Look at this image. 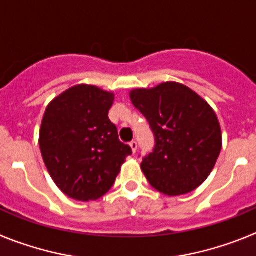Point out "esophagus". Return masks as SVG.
<instances>
[{
	"mask_svg": "<svg viewBox=\"0 0 256 256\" xmlns=\"http://www.w3.org/2000/svg\"><path fill=\"white\" fill-rule=\"evenodd\" d=\"M130 148H132L133 154L137 152V148H138V144H137V142L132 141V142H130Z\"/></svg>",
	"mask_w": 256,
	"mask_h": 256,
	"instance_id": "obj_1",
	"label": "esophagus"
}]
</instances>
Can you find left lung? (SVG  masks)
Here are the masks:
<instances>
[{"mask_svg": "<svg viewBox=\"0 0 256 256\" xmlns=\"http://www.w3.org/2000/svg\"><path fill=\"white\" fill-rule=\"evenodd\" d=\"M155 134L141 162L151 186L168 196L186 195L209 177L222 150V130L212 106L182 83L164 82L130 92Z\"/></svg>", "mask_w": 256, "mask_h": 256, "instance_id": "obj_1", "label": "left lung"}]
</instances>
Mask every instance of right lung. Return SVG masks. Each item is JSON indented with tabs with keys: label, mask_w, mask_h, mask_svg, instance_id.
Returning a JSON list of instances; mask_svg holds the SVG:
<instances>
[{
	"label": "right lung",
	"mask_w": 256,
	"mask_h": 256,
	"mask_svg": "<svg viewBox=\"0 0 256 256\" xmlns=\"http://www.w3.org/2000/svg\"><path fill=\"white\" fill-rule=\"evenodd\" d=\"M114 97L96 86L76 84L46 108L40 130L42 158L56 186L74 200L105 195L132 154L108 119Z\"/></svg>",
	"instance_id": "obj_1"
}]
</instances>
